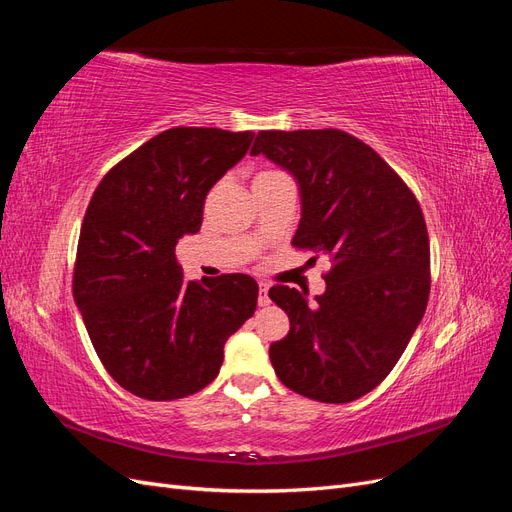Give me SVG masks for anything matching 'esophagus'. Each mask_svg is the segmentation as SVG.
<instances>
[{
	"instance_id": "1",
	"label": "esophagus",
	"mask_w": 512,
	"mask_h": 512,
	"mask_svg": "<svg viewBox=\"0 0 512 512\" xmlns=\"http://www.w3.org/2000/svg\"><path fill=\"white\" fill-rule=\"evenodd\" d=\"M271 299H269V284L267 282H260V290H258V305L265 307L269 305Z\"/></svg>"
}]
</instances>
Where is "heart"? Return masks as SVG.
<instances>
[{"mask_svg": "<svg viewBox=\"0 0 512 512\" xmlns=\"http://www.w3.org/2000/svg\"><path fill=\"white\" fill-rule=\"evenodd\" d=\"M267 175H275V173H271V170H267V173H260L258 177H267ZM258 177H256V179H258Z\"/></svg>", "mask_w": 512, "mask_h": 512, "instance_id": "obj_1", "label": "heart"}]
</instances>
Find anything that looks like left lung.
<instances>
[{
    "label": "left lung",
    "mask_w": 512,
    "mask_h": 512,
    "mask_svg": "<svg viewBox=\"0 0 512 512\" xmlns=\"http://www.w3.org/2000/svg\"><path fill=\"white\" fill-rule=\"evenodd\" d=\"M265 156L299 185L292 245L329 256L327 290L273 286L290 331L269 359L290 391L348 404L374 391L404 354L429 299V237L408 185L378 153L342 130H262Z\"/></svg>",
    "instance_id": "1"
}]
</instances>
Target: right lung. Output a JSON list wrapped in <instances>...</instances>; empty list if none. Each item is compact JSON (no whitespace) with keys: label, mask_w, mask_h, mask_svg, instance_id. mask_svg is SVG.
Here are the masks:
<instances>
[{"label":"right lung","mask_w":512,"mask_h":512,"mask_svg":"<svg viewBox=\"0 0 512 512\" xmlns=\"http://www.w3.org/2000/svg\"><path fill=\"white\" fill-rule=\"evenodd\" d=\"M254 132L170 128L108 173L87 207L74 303L102 365L136 397L181 399L220 374L224 344L254 316L258 284L230 273L185 282L175 245L203 224L209 190Z\"/></svg>","instance_id":"1"}]
</instances>
